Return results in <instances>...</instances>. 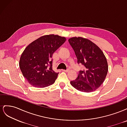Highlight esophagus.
Instances as JSON below:
<instances>
[{
  "label": "esophagus",
  "mask_w": 127,
  "mask_h": 127,
  "mask_svg": "<svg viewBox=\"0 0 127 127\" xmlns=\"http://www.w3.org/2000/svg\"><path fill=\"white\" fill-rule=\"evenodd\" d=\"M62 71H64V72H68L69 71V69H67V70H61Z\"/></svg>",
  "instance_id": "esophagus-1"
}]
</instances>
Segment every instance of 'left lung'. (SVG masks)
<instances>
[{
  "mask_svg": "<svg viewBox=\"0 0 127 127\" xmlns=\"http://www.w3.org/2000/svg\"><path fill=\"white\" fill-rule=\"evenodd\" d=\"M75 53L77 63L84 66L76 79L70 82L76 90L83 92L95 91L104 81L108 71L106 57L97 45L82 37L68 40Z\"/></svg>",
  "mask_w": 127,
  "mask_h": 127,
  "instance_id": "left-lung-1",
  "label": "left lung"
}]
</instances>
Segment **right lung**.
Segmentation results:
<instances>
[{
  "label": "right lung",
  "mask_w": 127,
  "mask_h": 127,
  "mask_svg": "<svg viewBox=\"0 0 127 127\" xmlns=\"http://www.w3.org/2000/svg\"><path fill=\"white\" fill-rule=\"evenodd\" d=\"M66 40L64 37L58 35H46L25 49L19 65L23 75L31 85L44 88L55 82L58 73L52 70V55Z\"/></svg>",
  "instance_id": "add662e5"
}]
</instances>
